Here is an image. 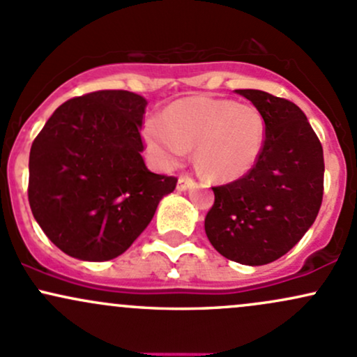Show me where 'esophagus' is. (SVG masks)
<instances>
[{"mask_svg":"<svg viewBox=\"0 0 357 357\" xmlns=\"http://www.w3.org/2000/svg\"><path fill=\"white\" fill-rule=\"evenodd\" d=\"M191 188H195V179L190 178V176L186 174H181L178 178V190L179 191H186V190H191Z\"/></svg>","mask_w":357,"mask_h":357,"instance_id":"1","label":"esophagus"}]
</instances>
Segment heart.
Returning <instances> with one entry per match:
<instances>
[{
    "mask_svg": "<svg viewBox=\"0 0 357 357\" xmlns=\"http://www.w3.org/2000/svg\"><path fill=\"white\" fill-rule=\"evenodd\" d=\"M144 137L162 166H176L197 146L198 169L215 181H232L259 159L266 125L254 107L191 96L167 107L159 120L149 121Z\"/></svg>",
    "mask_w": 357,
    "mask_h": 357,
    "instance_id": "heart-1",
    "label": "heart"
}]
</instances>
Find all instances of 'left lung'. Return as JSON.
Segmentation results:
<instances>
[{"mask_svg": "<svg viewBox=\"0 0 357 357\" xmlns=\"http://www.w3.org/2000/svg\"><path fill=\"white\" fill-rule=\"evenodd\" d=\"M236 93L264 119V147L248 174L211 188L215 202L205 232L227 259L262 266L284 256L315 222L324 197V151L293 101L259 89Z\"/></svg>", "mask_w": 357, "mask_h": 357, "instance_id": "1", "label": "left lung"}]
</instances>
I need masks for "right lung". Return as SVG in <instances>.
Listing matches in <instances>:
<instances>
[{"instance_id":"obj_1","label":"right lung","mask_w":357,"mask_h":357,"mask_svg":"<svg viewBox=\"0 0 357 357\" xmlns=\"http://www.w3.org/2000/svg\"><path fill=\"white\" fill-rule=\"evenodd\" d=\"M147 101L103 89L66 101L35 137L29 203L40 229L81 261L120 256L154 217L178 178L155 174L142 159Z\"/></svg>"}]
</instances>
